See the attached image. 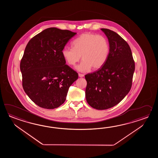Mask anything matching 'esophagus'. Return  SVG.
<instances>
[{
  "instance_id": "1",
  "label": "esophagus",
  "mask_w": 158,
  "mask_h": 158,
  "mask_svg": "<svg viewBox=\"0 0 158 158\" xmlns=\"http://www.w3.org/2000/svg\"><path fill=\"white\" fill-rule=\"evenodd\" d=\"M78 76L80 77H83L84 76V74H81V73H78Z\"/></svg>"
}]
</instances>
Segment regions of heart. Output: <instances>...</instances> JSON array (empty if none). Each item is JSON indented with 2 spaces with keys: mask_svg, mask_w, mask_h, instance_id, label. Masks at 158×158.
Masks as SVG:
<instances>
[{
  "mask_svg": "<svg viewBox=\"0 0 158 158\" xmlns=\"http://www.w3.org/2000/svg\"><path fill=\"white\" fill-rule=\"evenodd\" d=\"M74 47H65L62 55L68 64L74 66L80 60L83 61L77 67L81 72H87L91 67L98 69L102 67L107 60L110 54V44L103 35L84 33L72 42Z\"/></svg>",
  "mask_w": 158,
  "mask_h": 158,
  "instance_id": "heart-1",
  "label": "heart"
}]
</instances>
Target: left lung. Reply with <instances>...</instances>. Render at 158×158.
Returning a JSON list of instances; mask_svg holds the SVG:
<instances>
[{
    "mask_svg": "<svg viewBox=\"0 0 158 158\" xmlns=\"http://www.w3.org/2000/svg\"><path fill=\"white\" fill-rule=\"evenodd\" d=\"M107 37L110 54L98 71L85 75V96L88 104L97 110H106L119 103L131 90L135 70L131 49L118 34L101 29Z\"/></svg>",
    "mask_w": 158,
    "mask_h": 158,
    "instance_id": "left-lung-1",
    "label": "left lung"
}]
</instances>
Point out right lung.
<instances>
[{
  "instance_id": "1",
  "label": "right lung",
  "mask_w": 158,
  "mask_h": 158,
  "mask_svg": "<svg viewBox=\"0 0 158 158\" xmlns=\"http://www.w3.org/2000/svg\"><path fill=\"white\" fill-rule=\"evenodd\" d=\"M76 34L50 27L27 44L20 62L23 87L40 107H59L65 101L71 85L77 80V73L65 64L62 55L65 46Z\"/></svg>"
}]
</instances>
